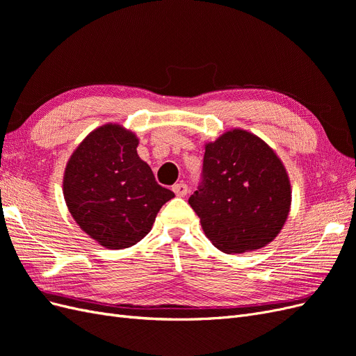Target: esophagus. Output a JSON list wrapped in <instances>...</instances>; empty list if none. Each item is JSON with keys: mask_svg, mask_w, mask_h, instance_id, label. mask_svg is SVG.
<instances>
[{"mask_svg": "<svg viewBox=\"0 0 356 356\" xmlns=\"http://www.w3.org/2000/svg\"><path fill=\"white\" fill-rule=\"evenodd\" d=\"M172 191H174L178 197H184L188 193V187L187 184H184V182H178V184L172 187Z\"/></svg>", "mask_w": 356, "mask_h": 356, "instance_id": "obj_1", "label": "esophagus"}]
</instances>
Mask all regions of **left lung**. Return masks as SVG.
Returning <instances> with one entry per match:
<instances>
[{
  "mask_svg": "<svg viewBox=\"0 0 356 356\" xmlns=\"http://www.w3.org/2000/svg\"><path fill=\"white\" fill-rule=\"evenodd\" d=\"M188 203L220 251L242 254L260 250L281 232L291 186L273 149L234 129L204 147L200 182Z\"/></svg>",
  "mask_w": 356,
  "mask_h": 356,
  "instance_id": "8db88e82",
  "label": "left lung"
}]
</instances>
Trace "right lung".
<instances>
[{
	"label": "right lung",
	"instance_id": "obj_1",
	"mask_svg": "<svg viewBox=\"0 0 356 356\" xmlns=\"http://www.w3.org/2000/svg\"><path fill=\"white\" fill-rule=\"evenodd\" d=\"M136 136L118 124L93 131L72 153L63 196L80 227L110 250L141 241L175 195L157 184L136 153Z\"/></svg>",
	"mask_w": 356,
	"mask_h": 356
}]
</instances>
